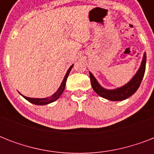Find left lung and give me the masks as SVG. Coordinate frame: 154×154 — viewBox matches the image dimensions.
<instances>
[{"label": "left lung", "mask_w": 154, "mask_h": 154, "mask_svg": "<svg viewBox=\"0 0 154 154\" xmlns=\"http://www.w3.org/2000/svg\"><path fill=\"white\" fill-rule=\"evenodd\" d=\"M146 53H144L141 65L134 77H132V79L128 83L124 85L123 86L118 87V88L113 89H108L101 86V85L99 84V82L97 81L96 77H94L91 72H89L91 85L94 91L103 98L113 101L125 100V99L129 98V97H131L133 94H135V92L137 90L140 86L141 81L143 79L145 71H146Z\"/></svg>", "instance_id": "1"}]
</instances>
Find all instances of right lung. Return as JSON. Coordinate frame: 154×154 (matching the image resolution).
<instances>
[{
    "label": "right lung",
    "instance_id": "right-lung-1",
    "mask_svg": "<svg viewBox=\"0 0 154 154\" xmlns=\"http://www.w3.org/2000/svg\"><path fill=\"white\" fill-rule=\"evenodd\" d=\"M72 66L73 65H72L69 68V69H68L67 72H66V74H65V77H64V79H63L62 82H61V84H60V87L58 88V89L57 91L54 93V94L50 97H44V98H32V97H25L24 95H22L21 94H20L21 96L24 97L25 99H26L27 101H29V102L32 103V104H34V105H48L49 103H52L53 101H55L56 100H57L61 94H63V92L65 90V82L67 81L68 76L69 74L70 71L72 69Z\"/></svg>",
    "mask_w": 154,
    "mask_h": 154
}]
</instances>
